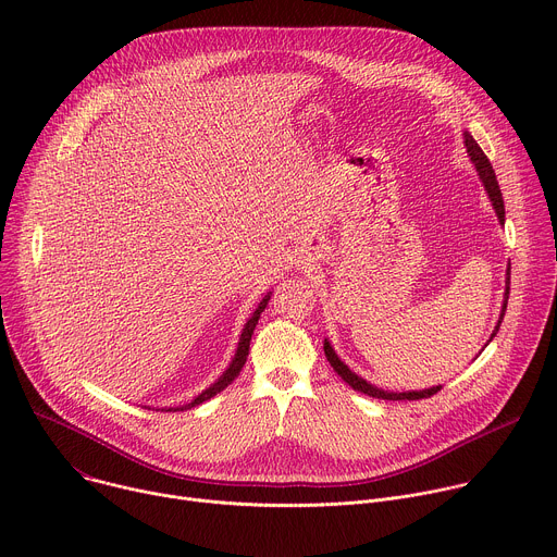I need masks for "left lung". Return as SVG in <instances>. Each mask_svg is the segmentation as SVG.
I'll return each mask as SVG.
<instances>
[{"mask_svg":"<svg viewBox=\"0 0 557 557\" xmlns=\"http://www.w3.org/2000/svg\"><path fill=\"white\" fill-rule=\"evenodd\" d=\"M462 143H465V147H467V156H469V161L473 163V170L479 172V178H481V183H483V187H485V191H487V196H490V202H492V207H494V211H496V215H498V222L505 224V202H503V194H500V187H498V181H496V174H494V168H492V163H490V158L485 156V151L479 147V143L473 140V136H471L469 132H462ZM505 275H507V277H505V299H503L500 317H498V322H496V326H494V331H492V337H490L487 344L483 346V350L490 346V342L496 337V333H498V329H500V324H503V317H505V310H507V299H509L511 264H507V273H505ZM324 352H326V359L331 361L333 370H335L352 389L363 392V394H368V396H374V399H385V401H419V399H428V396H432V394H436V392L441 389V385H432V387H425V389H408V392L381 389V387H376L374 383H370V381H366L363 376H359L357 372H352V370L342 361V357L335 352V348H333V344L329 342V337L324 339ZM479 355H481V352H479ZM479 355H475V357H479ZM475 357H473V359H475Z\"/></svg>","mask_w":557,"mask_h":557,"instance_id":"left-lung-1","label":"left lung"}]
</instances>
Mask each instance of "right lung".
Here are the masks:
<instances>
[{
	"label": "right lung",
	"instance_id": "right-lung-1",
	"mask_svg": "<svg viewBox=\"0 0 557 557\" xmlns=\"http://www.w3.org/2000/svg\"><path fill=\"white\" fill-rule=\"evenodd\" d=\"M269 299H271V290L262 297V301L258 304V308L251 312V317L247 320V324H245V329H243V333H240V342H237V348H235V355L231 357V363L226 366V370L209 385V387H205L200 394H196L194 399L189 401V404H183V406H170V408H161L163 412H185V410H191V408H196V406H200V404H205V401H209L211 396H215L218 392H222L237 374H240V370H243V366H245V361H247V357H249V346H251V335H253V331H256V324H258V320H260V314L264 312V308H267V304H269ZM145 408H149V406H145Z\"/></svg>",
	"mask_w": 557,
	"mask_h": 557
}]
</instances>
